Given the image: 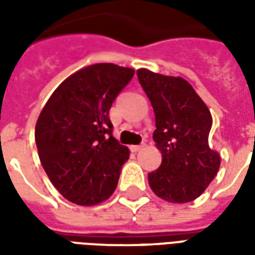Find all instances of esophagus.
I'll return each mask as SVG.
<instances>
[{
    "instance_id": "1",
    "label": "esophagus",
    "mask_w": 255,
    "mask_h": 255,
    "mask_svg": "<svg viewBox=\"0 0 255 255\" xmlns=\"http://www.w3.org/2000/svg\"><path fill=\"white\" fill-rule=\"evenodd\" d=\"M143 147H144V143L133 144V146H131V150H132L133 153H136V151H139L140 149H143Z\"/></svg>"
}]
</instances>
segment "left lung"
Segmentation results:
<instances>
[{"mask_svg": "<svg viewBox=\"0 0 255 255\" xmlns=\"http://www.w3.org/2000/svg\"><path fill=\"white\" fill-rule=\"evenodd\" d=\"M136 75L154 109L153 139L162 154L160 168L147 175L150 188L166 202H191L206 190L220 168V154L208 142L212 115L180 76H165L146 68Z\"/></svg>", "mask_w": 255, "mask_h": 255, "instance_id": "8db88e82", "label": "left lung"}]
</instances>
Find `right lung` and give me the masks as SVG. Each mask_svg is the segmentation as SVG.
Listing matches in <instances>:
<instances>
[{
  "mask_svg": "<svg viewBox=\"0 0 255 255\" xmlns=\"http://www.w3.org/2000/svg\"><path fill=\"white\" fill-rule=\"evenodd\" d=\"M135 71L116 64L90 65L54 90L35 126L39 160L58 192L94 206L116 190L127 146L113 138L109 111Z\"/></svg>",
  "mask_w": 255,
  "mask_h": 255,
  "instance_id": "obj_1",
  "label": "right lung"
}]
</instances>
